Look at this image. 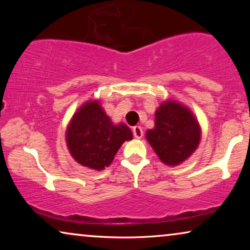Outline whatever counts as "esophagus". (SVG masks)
<instances>
[{
    "label": "esophagus",
    "instance_id": "34e87169",
    "mask_svg": "<svg viewBox=\"0 0 250 250\" xmlns=\"http://www.w3.org/2000/svg\"><path fill=\"white\" fill-rule=\"evenodd\" d=\"M132 131H133V135H134V138L136 139H141L143 136V131L140 126H134Z\"/></svg>",
    "mask_w": 250,
    "mask_h": 250
}]
</instances>
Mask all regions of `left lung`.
Here are the masks:
<instances>
[{
	"mask_svg": "<svg viewBox=\"0 0 250 250\" xmlns=\"http://www.w3.org/2000/svg\"><path fill=\"white\" fill-rule=\"evenodd\" d=\"M155 128L146 140L163 163L175 166L184 162L200 142V126L189 109L176 101H167L157 109Z\"/></svg>",
	"mask_w": 250,
	"mask_h": 250,
	"instance_id": "8db88e82",
	"label": "left lung"
}]
</instances>
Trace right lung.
<instances>
[{"label": "right lung", "instance_id": "obj_1", "mask_svg": "<svg viewBox=\"0 0 250 250\" xmlns=\"http://www.w3.org/2000/svg\"><path fill=\"white\" fill-rule=\"evenodd\" d=\"M131 139V129L125 124H112L99 101L82 105L66 133L68 149L74 159L97 170L110 165L121 146Z\"/></svg>", "mask_w": 250, "mask_h": 250}]
</instances>
